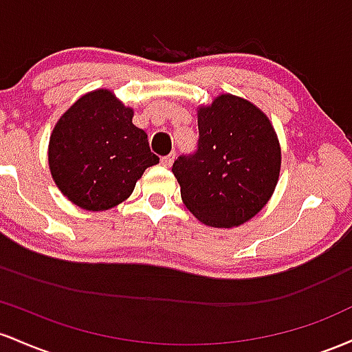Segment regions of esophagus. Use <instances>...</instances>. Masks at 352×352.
<instances>
[{
    "instance_id": "esophagus-1",
    "label": "esophagus",
    "mask_w": 352,
    "mask_h": 352,
    "mask_svg": "<svg viewBox=\"0 0 352 352\" xmlns=\"http://www.w3.org/2000/svg\"><path fill=\"white\" fill-rule=\"evenodd\" d=\"M173 161H175V155H168L161 157V164H163L164 168H169V166L173 164Z\"/></svg>"
}]
</instances>
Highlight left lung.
I'll use <instances>...</instances> for the list:
<instances>
[{
	"mask_svg": "<svg viewBox=\"0 0 352 352\" xmlns=\"http://www.w3.org/2000/svg\"><path fill=\"white\" fill-rule=\"evenodd\" d=\"M197 129L196 151L173 164L181 199L208 226H239L266 206L278 184L274 128L252 102L221 94L197 109Z\"/></svg>",
	"mask_w": 352,
	"mask_h": 352,
	"instance_id": "1",
	"label": "left lung"
}]
</instances>
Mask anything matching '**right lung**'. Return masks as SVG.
Masks as SVG:
<instances>
[{"label":"right lung","instance_id":"obj_1","mask_svg":"<svg viewBox=\"0 0 352 352\" xmlns=\"http://www.w3.org/2000/svg\"><path fill=\"white\" fill-rule=\"evenodd\" d=\"M133 109L108 89L85 94L59 118L48 163L71 203L106 211L128 199L144 169L160 163L148 134L133 124Z\"/></svg>","mask_w":352,"mask_h":352}]
</instances>
